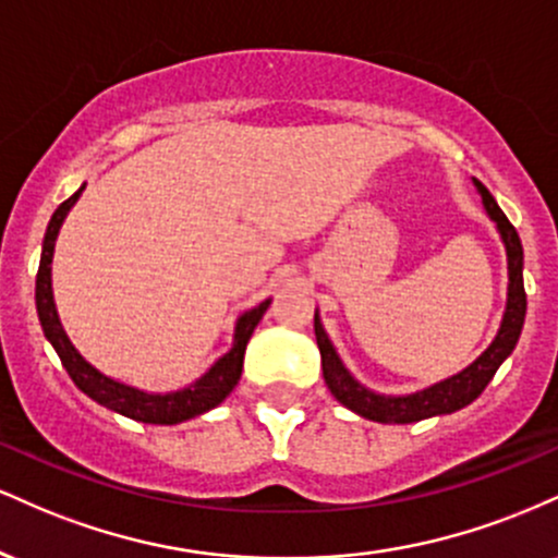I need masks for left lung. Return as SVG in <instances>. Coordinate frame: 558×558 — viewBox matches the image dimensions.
Returning <instances> with one entry per match:
<instances>
[{"label":"left lung","mask_w":558,"mask_h":558,"mask_svg":"<svg viewBox=\"0 0 558 558\" xmlns=\"http://www.w3.org/2000/svg\"><path fill=\"white\" fill-rule=\"evenodd\" d=\"M472 183H475L477 194L483 198L485 215L493 220V226L498 230V239H501L506 248V275H509V283H506V306L496 336H493L488 349L475 362L466 364L462 373L444 377V380L433 383V386L422 390H414V393H377V390L367 388L351 375V369L345 367L341 354L332 345L328 330H325L319 310H315V336L319 356H323V377L328 383V390L332 393V399L343 403L345 409H351V412L360 414L364 420L383 422V425H409V422L459 412V409H464L466 403H472L483 393L485 386L493 380V375H496V369L501 367L506 356L514 351L517 341H520L524 312H527V296H524L522 280L524 252L520 233L506 220V215L496 204V198L490 196V191L480 181H475V178H472Z\"/></svg>","instance_id":"obj_1"}]
</instances>
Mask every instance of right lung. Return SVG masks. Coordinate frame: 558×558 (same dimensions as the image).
<instances>
[{"mask_svg": "<svg viewBox=\"0 0 558 558\" xmlns=\"http://www.w3.org/2000/svg\"><path fill=\"white\" fill-rule=\"evenodd\" d=\"M86 183L75 191L68 202H62L54 209L52 220H49L47 233H44L41 243V262H38V275H36V312L38 323H41L44 338L52 343V349L60 356L62 367L68 369V375L73 377V383L78 386L88 399H94L101 407L112 409V412L123 414L128 420L146 422V425H178V422L194 420L198 414L209 412V409L220 407L222 401L233 393V388L239 386L241 369H243V354H246V343L252 338L254 328L259 325V319L265 317L267 306L272 304V299H265L262 304L252 306V310L241 312L235 317L233 325V343L222 356H217L213 367L207 369L202 377H196L189 386L178 390H165V393H155V390H144L131 386V383L118 380V377L101 373L96 369L86 356L75 349L70 336L62 328L60 312L54 304V291H52V259H54V243L60 235L62 222L70 215V209L75 207Z\"/></svg>", "mask_w": 558, "mask_h": 558, "instance_id": "add662e5", "label": "right lung"}]
</instances>
